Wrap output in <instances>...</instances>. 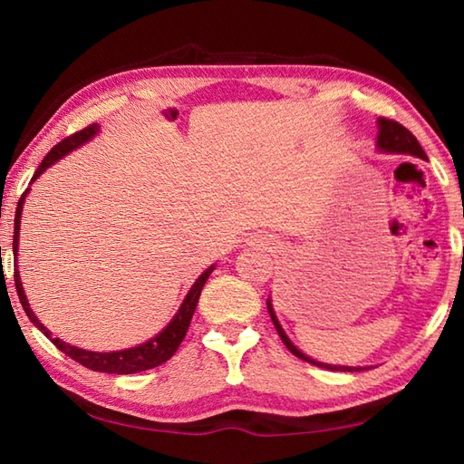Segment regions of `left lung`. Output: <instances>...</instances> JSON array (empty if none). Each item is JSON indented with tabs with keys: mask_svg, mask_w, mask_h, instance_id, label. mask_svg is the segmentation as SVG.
<instances>
[{
	"mask_svg": "<svg viewBox=\"0 0 464 464\" xmlns=\"http://www.w3.org/2000/svg\"><path fill=\"white\" fill-rule=\"evenodd\" d=\"M379 125V133H377V150L382 153H399V155H412V157H419V160H427V153L422 151L420 143L417 141V137L412 135L407 127H402L401 123L392 121V120H384V117H379L377 120ZM267 309L271 314V321L275 324V329H277L281 341L285 343V347H287L295 357H299L303 361H307L311 364H317V367L323 369H329V371H343V372H354V371H362V367H344V364H329V362H319L311 359L309 354L301 353L295 344L291 343V339L287 337V333L283 331L281 323L277 319V314L273 311V304H271V297L267 299Z\"/></svg>",
	"mask_w": 464,
	"mask_h": 464,
	"instance_id": "8db88e82",
	"label": "left lung"
}]
</instances>
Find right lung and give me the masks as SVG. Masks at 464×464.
Returning <instances> with one entry per match:
<instances>
[{"mask_svg": "<svg viewBox=\"0 0 464 464\" xmlns=\"http://www.w3.org/2000/svg\"><path fill=\"white\" fill-rule=\"evenodd\" d=\"M100 133V125L93 123L90 127H85V130L77 131L73 135L65 137L62 143H57L52 151L45 155V160L42 161V165L37 167V171L32 177V183L37 179L39 175H42L45 169H49L55 161L62 160L67 153H72L77 147H82L83 143H87L90 140ZM29 193V189L22 195V199L17 203V209H15V229H14V255H15V289H17V297L22 301V307L25 311V314L29 317L35 327L42 331L45 337L52 341L59 351H63L69 359L77 361L83 367L92 369V371H100V372H113V374H131V372H141L147 369H153V367H160L165 361H169L175 351L179 349L181 341L185 339V333L189 329V323L191 317L195 313L197 307V301H199V295L205 281L209 279V275L213 273L215 265H211L209 269L201 273V277L193 283V287L187 293V297L183 299L179 311L175 313V317L169 321V324L161 331L157 333L153 339H150L147 343L137 344V347L131 349H123V351H111V353H95V351H85L80 347H73V344H69L62 339L52 337V331L45 329L39 319L35 317V313L32 311L25 297V291H24V285L22 279H19V271H17V249H19V223H22V211H24V201H25V195Z\"/></svg>", "mask_w": 464, "mask_h": 464, "instance_id": "1", "label": "right lung"}]
</instances>
